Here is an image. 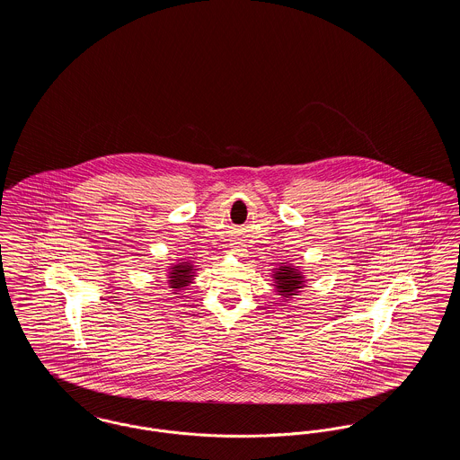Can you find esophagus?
<instances>
[{
    "label": "esophagus",
    "mask_w": 460,
    "mask_h": 460,
    "mask_svg": "<svg viewBox=\"0 0 460 460\" xmlns=\"http://www.w3.org/2000/svg\"><path fill=\"white\" fill-rule=\"evenodd\" d=\"M233 252H234V253H238V255H243V253H244V248H243L241 244H236V243H234V244H233Z\"/></svg>",
    "instance_id": "34e87169"
}]
</instances>
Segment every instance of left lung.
<instances>
[{"label":"left lung","instance_id":"8db88e82","mask_svg":"<svg viewBox=\"0 0 460 460\" xmlns=\"http://www.w3.org/2000/svg\"><path fill=\"white\" fill-rule=\"evenodd\" d=\"M272 281L276 293L288 302L298 293H302V289L305 288V272L291 263H279L278 267L272 269Z\"/></svg>","mask_w":460,"mask_h":460}]
</instances>
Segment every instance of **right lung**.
Wrapping results in <instances>:
<instances>
[{"instance_id":"add662e5","label":"right lung","mask_w":460,"mask_h":460,"mask_svg":"<svg viewBox=\"0 0 460 460\" xmlns=\"http://www.w3.org/2000/svg\"><path fill=\"white\" fill-rule=\"evenodd\" d=\"M197 267L191 261H177L167 267V285L174 295L182 293L193 285V279L197 276Z\"/></svg>"}]
</instances>
